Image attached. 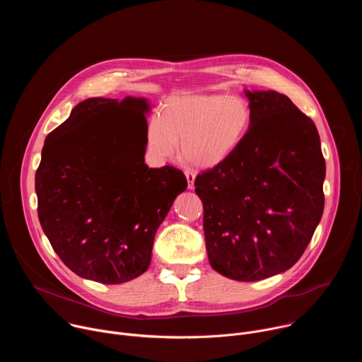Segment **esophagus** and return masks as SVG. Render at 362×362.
<instances>
[{"mask_svg": "<svg viewBox=\"0 0 362 362\" xmlns=\"http://www.w3.org/2000/svg\"><path fill=\"white\" fill-rule=\"evenodd\" d=\"M185 175H186V179H187V187H189V189H193L196 173H194L193 170H190V169H186V170H185Z\"/></svg>", "mask_w": 362, "mask_h": 362, "instance_id": "34e87169", "label": "esophagus"}]
</instances>
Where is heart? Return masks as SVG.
I'll return each mask as SVG.
<instances>
[{
	"label": "heart",
	"instance_id": "1",
	"mask_svg": "<svg viewBox=\"0 0 362 362\" xmlns=\"http://www.w3.org/2000/svg\"><path fill=\"white\" fill-rule=\"evenodd\" d=\"M252 126L247 101L238 95L183 94L170 97L162 116L147 122L146 144L158 159H169L180 140L182 158L197 168L221 165L242 144Z\"/></svg>",
	"mask_w": 362,
	"mask_h": 362
}]
</instances>
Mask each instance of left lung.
<instances>
[{"label": "left lung", "mask_w": 362, "mask_h": 362, "mask_svg": "<svg viewBox=\"0 0 362 362\" xmlns=\"http://www.w3.org/2000/svg\"><path fill=\"white\" fill-rule=\"evenodd\" d=\"M252 126L236 151L194 179L212 268L259 281L292 268L324 212L325 160L314 122L285 94L245 91Z\"/></svg>", "instance_id": "left-lung-1"}]
</instances>
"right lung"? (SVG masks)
<instances>
[{
	"instance_id": "1",
	"label": "right lung",
	"mask_w": 362,
	"mask_h": 362,
	"mask_svg": "<svg viewBox=\"0 0 362 362\" xmlns=\"http://www.w3.org/2000/svg\"><path fill=\"white\" fill-rule=\"evenodd\" d=\"M147 112L144 98H87L45 139L38 219L81 278L115 285L146 272L154 235L187 187L182 170L144 163Z\"/></svg>"
}]
</instances>
